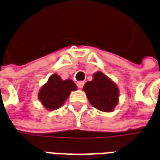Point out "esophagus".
<instances>
[{
    "instance_id": "34e87169",
    "label": "esophagus",
    "mask_w": 160,
    "mask_h": 160,
    "mask_svg": "<svg viewBox=\"0 0 160 160\" xmlns=\"http://www.w3.org/2000/svg\"><path fill=\"white\" fill-rule=\"evenodd\" d=\"M84 84H85L84 81H79V82H77V87H79L80 89H81L84 87Z\"/></svg>"
}]
</instances>
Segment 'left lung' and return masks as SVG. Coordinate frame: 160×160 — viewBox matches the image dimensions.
Segmentation results:
<instances>
[{"instance_id": "8db88e82", "label": "left lung", "mask_w": 160, "mask_h": 160, "mask_svg": "<svg viewBox=\"0 0 160 160\" xmlns=\"http://www.w3.org/2000/svg\"><path fill=\"white\" fill-rule=\"evenodd\" d=\"M92 77V80L87 81L83 87L90 104L104 112L113 111L119 101L118 85L100 71L93 73Z\"/></svg>"}]
</instances>
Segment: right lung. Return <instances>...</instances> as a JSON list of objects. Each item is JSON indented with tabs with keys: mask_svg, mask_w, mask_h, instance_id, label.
<instances>
[{
	"mask_svg": "<svg viewBox=\"0 0 160 160\" xmlns=\"http://www.w3.org/2000/svg\"><path fill=\"white\" fill-rule=\"evenodd\" d=\"M76 90V85L73 80H63L58 74L54 73L41 87L38 97L47 111H54L62 106L71 92Z\"/></svg>",
	"mask_w": 160,
	"mask_h": 160,
	"instance_id": "1",
	"label": "right lung"
}]
</instances>
